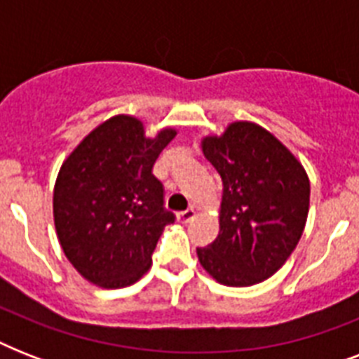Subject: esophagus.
I'll return each instance as SVG.
<instances>
[{
	"instance_id": "esophagus-1",
	"label": "esophagus",
	"mask_w": 359,
	"mask_h": 359,
	"mask_svg": "<svg viewBox=\"0 0 359 359\" xmlns=\"http://www.w3.org/2000/svg\"><path fill=\"white\" fill-rule=\"evenodd\" d=\"M194 216H196V210H194V208H186V210L177 214V218H179V222H182V224H188Z\"/></svg>"
}]
</instances>
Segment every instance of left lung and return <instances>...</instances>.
I'll return each mask as SVG.
<instances>
[{"mask_svg": "<svg viewBox=\"0 0 359 359\" xmlns=\"http://www.w3.org/2000/svg\"><path fill=\"white\" fill-rule=\"evenodd\" d=\"M224 182L219 235L197 248L218 283L250 287L278 272L294 251L309 212V179L292 152L255 123H231L201 141Z\"/></svg>", "mask_w": 359, "mask_h": 359, "instance_id": "left-lung-1", "label": "left lung"}]
</instances>
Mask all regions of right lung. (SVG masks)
Returning <instances> with one entry per match:
<instances>
[{"instance_id":"right-lung-1","label":"right lung","mask_w":359,"mask_h":359,"mask_svg":"<svg viewBox=\"0 0 359 359\" xmlns=\"http://www.w3.org/2000/svg\"><path fill=\"white\" fill-rule=\"evenodd\" d=\"M175 135V128H163L147 137L140 119L115 115L63 162L53 222L65 255L87 281L121 289L151 268L163 227L175 222L152 165Z\"/></svg>"}]
</instances>
